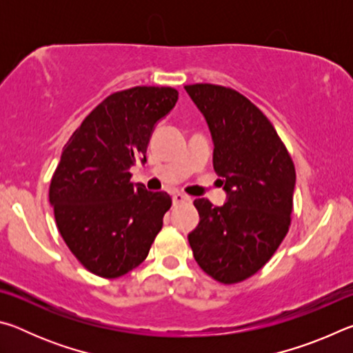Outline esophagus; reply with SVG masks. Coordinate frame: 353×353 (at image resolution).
<instances>
[{
  "label": "esophagus",
  "instance_id": "34e87169",
  "mask_svg": "<svg viewBox=\"0 0 353 353\" xmlns=\"http://www.w3.org/2000/svg\"><path fill=\"white\" fill-rule=\"evenodd\" d=\"M190 198L187 194H182V193H174L172 194V204L177 205V204H183V202H188Z\"/></svg>",
  "mask_w": 353,
  "mask_h": 353
}]
</instances>
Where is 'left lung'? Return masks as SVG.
Masks as SVG:
<instances>
[{"instance_id":"1","label":"left lung","mask_w":353,"mask_h":353,"mask_svg":"<svg viewBox=\"0 0 353 353\" xmlns=\"http://www.w3.org/2000/svg\"><path fill=\"white\" fill-rule=\"evenodd\" d=\"M213 140V168L227 201L199 198V224L188 234L194 260L221 283L254 276L288 234L296 185L294 163L259 107L232 88L185 85Z\"/></svg>"}]
</instances>
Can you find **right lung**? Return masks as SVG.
I'll use <instances>...</instances> for the list:
<instances>
[{"instance_id": "1", "label": "right lung", "mask_w": 353, "mask_h": 353, "mask_svg": "<svg viewBox=\"0 0 353 353\" xmlns=\"http://www.w3.org/2000/svg\"><path fill=\"white\" fill-rule=\"evenodd\" d=\"M171 87H134L107 97L65 145L50 185L57 229L83 268L115 279L146 259L171 198L130 182L146 162L155 124L176 105Z\"/></svg>"}]
</instances>
